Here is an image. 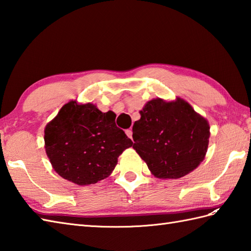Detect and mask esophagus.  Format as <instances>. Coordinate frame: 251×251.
Masks as SVG:
<instances>
[{
    "label": "esophagus",
    "mask_w": 251,
    "mask_h": 251,
    "mask_svg": "<svg viewBox=\"0 0 251 251\" xmlns=\"http://www.w3.org/2000/svg\"><path fill=\"white\" fill-rule=\"evenodd\" d=\"M125 132H126L127 137H129L130 139H131V138H132V130H131V129H127Z\"/></svg>",
    "instance_id": "1"
}]
</instances>
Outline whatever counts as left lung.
Returning <instances> with one entry per match:
<instances>
[{
    "mask_svg": "<svg viewBox=\"0 0 251 251\" xmlns=\"http://www.w3.org/2000/svg\"><path fill=\"white\" fill-rule=\"evenodd\" d=\"M132 126L136 152L159 179H179L204 161L209 123L185 100L148 101Z\"/></svg>",
    "mask_w": 251,
    "mask_h": 251,
    "instance_id": "left-lung-1",
    "label": "left lung"
}]
</instances>
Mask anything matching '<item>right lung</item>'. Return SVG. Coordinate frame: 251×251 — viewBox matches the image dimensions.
Wrapping results in <instances>:
<instances>
[{
    "instance_id": "add662e5",
    "label": "right lung",
    "mask_w": 251,
    "mask_h": 251,
    "mask_svg": "<svg viewBox=\"0 0 251 251\" xmlns=\"http://www.w3.org/2000/svg\"><path fill=\"white\" fill-rule=\"evenodd\" d=\"M115 113L71 100L44 129L45 151L55 172L70 182L88 185L113 172L132 141L115 125Z\"/></svg>"
}]
</instances>
